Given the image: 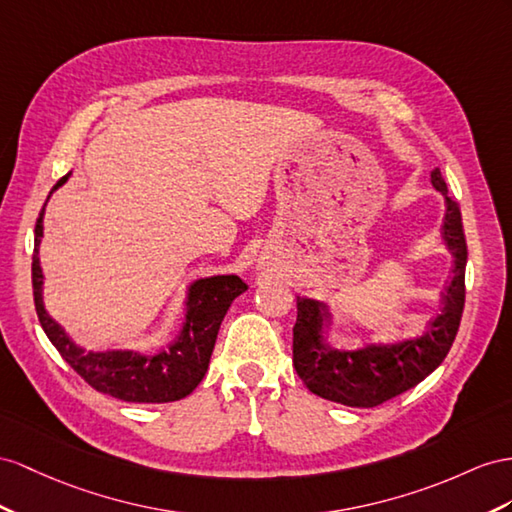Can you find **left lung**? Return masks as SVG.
I'll return each instance as SVG.
<instances>
[{
  "label": "left lung",
  "mask_w": 512,
  "mask_h": 512,
  "mask_svg": "<svg viewBox=\"0 0 512 512\" xmlns=\"http://www.w3.org/2000/svg\"><path fill=\"white\" fill-rule=\"evenodd\" d=\"M435 190L445 196L443 240L454 257L452 279L445 287L441 311L417 337L393 344H368L355 350L333 348L326 342L331 311L322 300L296 298L294 368L307 389L316 396L359 409H372L406 389L422 383L448 355L465 307L467 244L458 203L448 196L441 170L430 173Z\"/></svg>",
  "instance_id": "8db88e82"
}]
</instances>
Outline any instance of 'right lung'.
Returning a JSON list of instances; mask_svg holds the SVG:
<instances>
[{
    "mask_svg": "<svg viewBox=\"0 0 512 512\" xmlns=\"http://www.w3.org/2000/svg\"><path fill=\"white\" fill-rule=\"evenodd\" d=\"M69 175H64L51 192L64 186ZM45 205L36 218L34 229L32 287L38 320H41L49 342L90 387L108 393L112 398L162 404L190 396L207 372L222 318L227 316L233 300L248 290V285L235 274H216V277L196 279L190 283L186 296V320H183L177 339L153 355H142L138 350H84L49 316L43 303L45 274L41 259H38V248H41L43 240Z\"/></svg>",
    "mask_w": 512,
    "mask_h": 512,
    "instance_id": "add662e5",
    "label": "right lung"
}]
</instances>
